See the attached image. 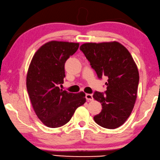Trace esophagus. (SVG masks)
I'll return each mask as SVG.
<instances>
[{
    "label": "esophagus",
    "instance_id": "obj_1",
    "mask_svg": "<svg viewBox=\"0 0 160 160\" xmlns=\"http://www.w3.org/2000/svg\"><path fill=\"white\" fill-rule=\"evenodd\" d=\"M85 98H86L87 101H93V96L89 93H86V95H85Z\"/></svg>",
    "mask_w": 160,
    "mask_h": 160
}]
</instances>
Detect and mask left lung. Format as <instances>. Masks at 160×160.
<instances>
[{"instance_id": "1", "label": "left lung", "mask_w": 160, "mask_h": 160, "mask_svg": "<svg viewBox=\"0 0 160 160\" xmlns=\"http://www.w3.org/2000/svg\"><path fill=\"white\" fill-rule=\"evenodd\" d=\"M80 49L98 78L108 77L106 94L96 91L93 96L102 106L94 121L107 129L118 128L128 120L136 103L139 82L136 62L128 49L117 41L86 42Z\"/></svg>"}]
</instances>
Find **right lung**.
Returning <instances> with one entry per match:
<instances>
[{
  "label": "right lung",
  "mask_w": 160,
  "mask_h": 160,
  "mask_svg": "<svg viewBox=\"0 0 160 160\" xmlns=\"http://www.w3.org/2000/svg\"><path fill=\"white\" fill-rule=\"evenodd\" d=\"M79 48L78 42L49 41L39 48L27 74V89L36 115L48 128H58L71 120L84 104L85 94L60 89L65 78L64 64Z\"/></svg>",
  "instance_id": "right-lung-1"
}]
</instances>
